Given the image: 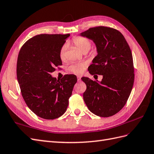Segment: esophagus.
Returning a JSON list of instances; mask_svg holds the SVG:
<instances>
[{
  "mask_svg": "<svg viewBox=\"0 0 154 154\" xmlns=\"http://www.w3.org/2000/svg\"><path fill=\"white\" fill-rule=\"evenodd\" d=\"M81 79V77L80 76H77V81H80Z\"/></svg>",
  "mask_w": 154,
  "mask_h": 154,
  "instance_id": "1",
  "label": "esophagus"
}]
</instances>
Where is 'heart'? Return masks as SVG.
I'll return each instance as SVG.
<instances>
[{"mask_svg":"<svg viewBox=\"0 0 154 154\" xmlns=\"http://www.w3.org/2000/svg\"><path fill=\"white\" fill-rule=\"evenodd\" d=\"M73 43L77 48L82 51V53L88 51L91 47V42L87 38L77 36L73 39ZM67 45H64L60 50V58L62 60H64L66 57V53ZM86 68V64L84 63H74L69 67V69L71 72L75 74H81L83 73Z\"/></svg>","mask_w":154,"mask_h":154,"instance_id":"1","label":"heart"}]
</instances>
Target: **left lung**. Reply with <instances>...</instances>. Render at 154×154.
Listing matches in <instances>:
<instances>
[{
  "label": "left lung",
  "instance_id": "obj_1",
  "mask_svg": "<svg viewBox=\"0 0 154 154\" xmlns=\"http://www.w3.org/2000/svg\"><path fill=\"white\" fill-rule=\"evenodd\" d=\"M95 43L97 56L88 67L91 75H101L102 81L83 77L86 85L83 99L88 109L100 117H109L125 105L133 86L134 68L131 51L119 31L96 26L80 34Z\"/></svg>",
  "mask_w": 154,
  "mask_h": 154
}]
</instances>
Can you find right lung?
Segmentation results:
<instances>
[{
  "label": "right lung",
  "mask_w": 154,
  "mask_h": 154,
  "mask_svg": "<svg viewBox=\"0 0 154 154\" xmlns=\"http://www.w3.org/2000/svg\"><path fill=\"white\" fill-rule=\"evenodd\" d=\"M70 34H39L26 41L19 53L17 77L29 108L43 119L61 116L77 82L75 75L57 80L51 73L61 66L60 50Z\"/></svg>",
  "instance_id": "obj_1"
}]
</instances>
